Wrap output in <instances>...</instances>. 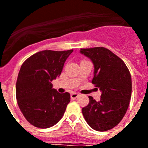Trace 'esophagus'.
<instances>
[{"instance_id":"obj_1","label":"esophagus","mask_w":148,"mask_h":148,"mask_svg":"<svg viewBox=\"0 0 148 148\" xmlns=\"http://www.w3.org/2000/svg\"><path fill=\"white\" fill-rule=\"evenodd\" d=\"M78 95H79L77 93H76V92H73V93L71 94V99H75L78 97Z\"/></svg>"}]
</instances>
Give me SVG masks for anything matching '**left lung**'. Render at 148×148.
<instances>
[{
	"label": "left lung",
	"mask_w": 148,
	"mask_h": 148,
	"mask_svg": "<svg viewBox=\"0 0 148 148\" xmlns=\"http://www.w3.org/2000/svg\"><path fill=\"white\" fill-rule=\"evenodd\" d=\"M81 53L92 60L95 67L92 83L101 92L99 101L89 96L82 113L92 129L106 131L118 125L127 112L131 98V75L123 60L106 48L81 49Z\"/></svg>",
	"instance_id": "1"
}]
</instances>
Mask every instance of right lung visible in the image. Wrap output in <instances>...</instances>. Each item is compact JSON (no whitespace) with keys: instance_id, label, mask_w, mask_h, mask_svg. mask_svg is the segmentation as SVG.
<instances>
[{"instance_id":"1","label":"right lung","mask_w":148,"mask_h":148,"mask_svg":"<svg viewBox=\"0 0 148 148\" xmlns=\"http://www.w3.org/2000/svg\"><path fill=\"white\" fill-rule=\"evenodd\" d=\"M72 52L42 50L21 65L16 82L17 102L25 118L34 127L49 128L64 116L71 95L52 88L51 82L60 75Z\"/></svg>"}]
</instances>
